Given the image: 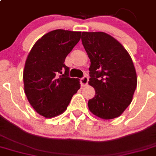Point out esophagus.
<instances>
[{
    "instance_id": "esophagus-1",
    "label": "esophagus",
    "mask_w": 156,
    "mask_h": 156,
    "mask_svg": "<svg viewBox=\"0 0 156 156\" xmlns=\"http://www.w3.org/2000/svg\"><path fill=\"white\" fill-rule=\"evenodd\" d=\"M88 81H89L88 77H87V76H84L83 78H81V80H80L81 86H87V84H88Z\"/></svg>"
}]
</instances>
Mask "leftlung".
<instances>
[{
    "mask_svg": "<svg viewBox=\"0 0 156 156\" xmlns=\"http://www.w3.org/2000/svg\"><path fill=\"white\" fill-rule=\"evenodd\" d=\"M82 42L91 62L89 84L96 93L89 100V109L101 119L116 118L131 104L136 88L132 58L121 44L105 32L84 31Z\"/></svg>",
    "mask_w": 156,
    "mask_h": 156,
    "instance_id": "8db88e82",
    "label": "left lung"
}]
</instances>
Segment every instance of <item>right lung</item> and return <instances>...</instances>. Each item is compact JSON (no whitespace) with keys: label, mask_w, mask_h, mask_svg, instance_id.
<instances>
[{"label":"right lung","mask_w":156,"mask_h":156,"mask_svg":"<svg viewBox=\"0 0 156 156\" xmlns=\"http://www.w3.org/2000/svg\"><path fill=\"white\" fill-rule=\"evenodd\" d=\"M81 34L62 29L50 31L37 40L27 55L23 74L24 93L34 109L46 118L62 113L80 89L79 79L69 77L64 62Z\"/></svg>","instance_id":"1"}]
</instances>
